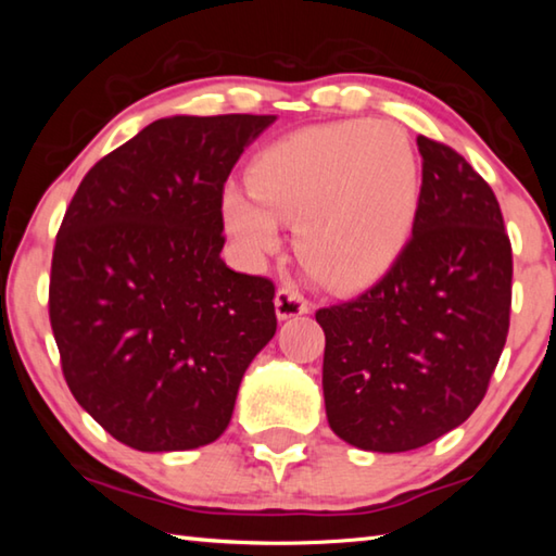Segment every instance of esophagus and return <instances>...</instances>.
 Here are the masks:
<instances>
[{
  "instance_id": "34e87169",
  "label": "esophagus",
  "mask_w": 556,
  "mask_h": 556,
  "mask_svg": "<svg viewBox=\"0 0 556 556\" xmlns=\"http://www.w3.org/2000/svg\"><path fill=\"white\" fill-rule=\"evenodd\" d=\"M275 312L279 321H287V318L308 314V301L294 287H281L275 296Z\"/></svg>"
}]
</instances>
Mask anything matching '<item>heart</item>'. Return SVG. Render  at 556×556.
<instances>
[{
	"label": "heart",
	"mask_w": 556,
	"mask_h": 556,
	"mask_svg": "<svg viewBox=\"0 0 556 556\" xmlns=\"http://www.w3.org/2000/svg\"><path fill=\"white\" fill-rule=\"evenodd\" d=\"M419 162L390 122L351 119L294 131L257 156L250 186L220 199L225 230L250 257L275 252L281 223L294 250L333 291L375 285L407 248L419 213Z\"/></svg>",
	"instance_id": "b5f03b06"
}]
</instances>
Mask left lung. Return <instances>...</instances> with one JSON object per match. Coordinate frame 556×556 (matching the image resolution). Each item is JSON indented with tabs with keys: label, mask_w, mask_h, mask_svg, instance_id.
<instances>
[{
	"label": "left lung",
	"mask_w": 556,
	"mask_h": 556,
	"mask_svg": "<svg viewBox=\"0 0 556 556\" xmlns=\"http://www.w3.org/2000/svg\"><path fill=\"white\" fill-rule=\"evenodd\" d=\"M419 213L378 285L318 308L324 400L333 434L400 454L473 414L501 361L513 299V250L495 193L464 156L417 137Z\"/></svg>",
	"instance_id": "8db88e82"
}]
</instances>
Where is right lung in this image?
Listing matches in <instances>:
<instances>
[{
	"label": "right lung",
	"instance_id": "right-lung-1",
	"mask_svg": "<svg viewBox=\"0 0 556 556\" xmlns=\"http://www.w3.org/2000/svg\"><path fill=\"white\" fill-rule=\"evenodd\" d=\"M275 115L156 119L83 178L55 238L49 316L73 397L137 451L230 425L277 331L275 285L220 260L223 186Z\"/></svg>",
	"mask_w": 556,
	"mask_h": 556
}]
</instances>
